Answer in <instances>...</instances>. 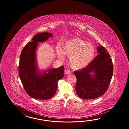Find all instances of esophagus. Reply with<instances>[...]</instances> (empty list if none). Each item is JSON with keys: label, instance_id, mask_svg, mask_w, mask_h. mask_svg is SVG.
I'll return each mask as SVG.
<instances>
[{"label": "esophagus", "instance_id": "34e87169", "mask_svg": "<svg viewBox=\"0 0 129 129\" xmlns=\"http://www.w3.org/2000/svg\"><path fill=\"white\" fill-rule=\"evenodd\" d=\"M65 73H66V75H69V74H70L71 73V71H70V70H66V71H65Z\"/></svg>", "mask_w": 129, "mask_h": 129}]
</instances>
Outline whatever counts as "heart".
Segmentation results:
<instances>
[{
	"instance_id": "heart-1",
	"label": "heart",
	"mask_w": 129,
	"mask_h": 129,
	"mask_svg": "<svg viewBox=\"0 0 129 129\" xmlns=\"http://www.w3.org/2000/svg\"><path fill=\"white\" fill-rule=\"evenodd\" d=\"M58 57L63 59V55L70 57L69 63L75 70L84 68L93 60L95 48L93 44L81 38L71 39L66 41L61 49L56 48Z\"/></svg>"
}]
</instances>
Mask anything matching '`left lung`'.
Listing matches in <instances>:
<instances>
[{"instance_id": "8db88e82", "label": "left lung", "mask_w": 129, "mask_h": 129, "mask_svg": "<svg viewBox=\"0 0 129 129\" xmlns=\"http://www.w3.org/2000/svg\"><path fill=\"white\" fill-rule=\"evenodd\" d=\"M97 52L99 55L85 68L74 71L76 91L82 99H95L103 95L112 78L113 66L109 53L100 44Z\"/></svg>"}]
</instances>
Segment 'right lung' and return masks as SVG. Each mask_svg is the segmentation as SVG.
I'll return each mask as SVG.
<instances>
[{
	"mask_svg": "<svg viewBox=\"0 0 129 129\" xmlns=\"http://www.w3.org/2000/svg\"><path fill=\"white\" fill-rule=\"evenodd\" d=\"M52 34H37L32 41L28 42L22 50L20 58L18 72L20 78L27 93L31 97L46 100L55 94L58 82L64 75V66L49 68L40 72L37 63L36 49L38 42L47 41Z\"/></svg>",
	"mask_w": 129,
	"mask_h": 129,
	"instance_id": "right-lung-1",
	"label": "right lung"
}]
</instances>
